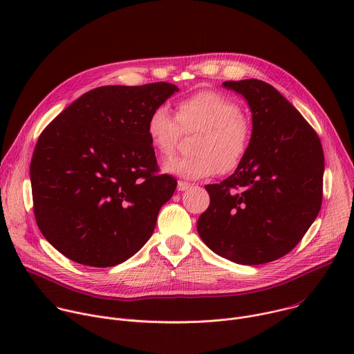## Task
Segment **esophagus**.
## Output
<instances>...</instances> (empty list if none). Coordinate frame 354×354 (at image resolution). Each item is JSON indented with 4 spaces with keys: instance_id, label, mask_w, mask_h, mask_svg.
<instances>
[{
    "instance_id": "1",
    "label": "esophagus",
    "mask_w": 354,
    "mask_h": 354,
    "mask_svg": "<svg viewBox=\"0 0 354 354\" xmlns=\"http://www.w3.org/2000/svg\"><path fill=\"white\" fill-rule=\"evenodd\" d=\"M187 189H190V183L183 182V180H179V182H178V190H179V192H186Z\"/></svg>"
}]
</instances>
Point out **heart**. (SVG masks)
Segmentation results:
<instances>
[{"label": "heart", "mask_w": 354, "mask_h": 354, "mask_svg": "<svg viewBox=\"0 0 354 354\" xmlns=\"http://www.w3.org/2000/svg\"><path fill=\"white\" fill-rule=\"evenodd\" d=\"M182 130H198L193 142L196 154L167 161L164 171L189 180L236 169L252 137V124L241 115L239 105L216 91L180 100L176 116L167 105H158L147 119V136L162 157L174 154Z\"/></svg>", "instance_id": "obj_1"}]
</instances>
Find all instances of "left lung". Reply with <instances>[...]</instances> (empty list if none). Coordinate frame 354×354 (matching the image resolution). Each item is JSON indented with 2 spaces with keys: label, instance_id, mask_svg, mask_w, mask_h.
<instances>
[{
  "label": "left lung",
  "instance_id": "left-lung-1",
  "mask_svg": "<svg viewBox=\"0 0 354 354\" xmlns=\"http://www.w3.org/2000/svg\"><path fill=\"white\" fill-rule=\"evenodd\" d=\"M223 86L246 100L250 145L231 176L205 186L210 206L198 217L197 232L214 254L231 262H273L301 241L321 210L322 145L272 85L252 78Z\"/></svg>",
  "mask_w": 354,
  "mask_h": 354
}]
</instances>
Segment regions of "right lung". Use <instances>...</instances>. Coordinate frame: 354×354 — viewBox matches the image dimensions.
<instances>
[{
  "label": "right lung",
  "instance_id": "1",
  "mask_svg": "<svg viewBox=\"0 0 354 354\" xmlns=\"http://www.w3.org/2000/svg\"><path fill=\"white\" fill-rule=\"evenodd\" d=\"M178 91L168 82L99 86L43 130L30 162L33 210L66 258L116 266L153 235L176 180L157 174L147 119Z\"/></svg>",
  "mask_w": 354,
  "mask_h": 354
}]
</instances>
